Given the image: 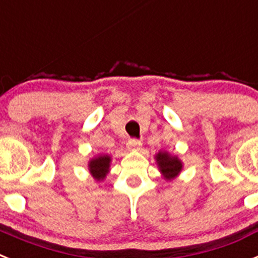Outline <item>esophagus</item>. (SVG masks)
I'll list each match as a JSON object with an SVG mask.
<instances>
[{"mask_svg": "<svg viewBox=\"0 0 258 258\" xmlns=\"http://www.w3.org/2000/svg\"><path fill=\"white\" fill-rule=\"evenodd\" d=\"M142 142L140 140H131L127 142V149L129 150H141Z\"/></svg>", "mask_w": 258, "mask_h": 258, "instance_id": "esophagus-1", "label": "esophagus"}]
</instances>
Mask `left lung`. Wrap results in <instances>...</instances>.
<instances>
[{
  "label": "left lung",
  "mask_w": 258,
  "mask_h": 258,
  "mask_svg": "<svg viewBox=\"0 0 258 258\" xmlns=\"http://www.w3.org/2000/svg\"><path fill=\"white\" fill-rule=\"evenodd\" d=\"M156 163L159 169H160L161 174L164 175V178L168 181L174 179L177 175L181 173L182 168V161L179 160L177 156H173L169 152L166 151H159L156 156Z\"/></svg>",
  "instance_id": "obj_1"
}]
</instances>
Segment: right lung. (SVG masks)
<instances>
[{
  "label": "right lung",
  "mask_w": 258,
  "mask_h": 258,
  "mask_svg": "<svg viewBox=\"0 0 258 258\" xmlns=\"http://www.w3.org/2000/svg\"><path fill=\"white\" fill-rule=\"evenodd\" d=\"M111 156L108 155H99L89 161V172L97 181H103L109 170Z\"/></svg>",
  "instance_id": "add662e5"
}]
</instances>
